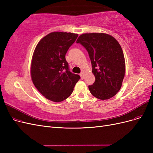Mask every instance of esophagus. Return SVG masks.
Returning <instances> with one entry per match:
<instances>
[{
    "label": "esophagus",
    "mask_w": 153,
    "mask_h": 153,
    "mask_svg": "<svg viewBox=\"0 0 153 153\" xmlns=\"http://www.w3.org/2000/svg\"><path fill=\"white\" fill-rule=\"evenodd\" d=\"M80 76H81L82 79H84V75H85V73H84V72H82V73L80 74Z\"/></svg>",
    "instance_id": "34e87169"
}]
</instances>
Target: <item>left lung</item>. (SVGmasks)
<instances>
[{
    "label": "left lung",
    "instance_id": "left-lung-1",
    "mask_svg": "<svg viewBox=\"0 0 153 153\" xmlns=\"http://www.w3.org/2000/svg\"><path fill=\"white\" fill-rule=\"evenodd\" d=\"M77 43L87 51L95 76L89 85L91 93L101 100H108L121 89L125 74V61L121 45L112 36L104 33L84 34Z\"/></svg>",
    "mask_w": 153,
    "mask_h": 153
}]
</instances>
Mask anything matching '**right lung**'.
<instances>
[{"instance_id":"add662e5","label":"right lung","mask_w":153,"mask_h":153,"mask_svg":"<svg viewBox=\"0 0 153 153\" xmlns=\"http://www.w3.org/2000/svg\"><path fill=\"white\" fill-rule=\"evenodd\" d=\"M78 36L71 32H51L35 48L30 69L32 82L41 94L54 102L68 98L80 78L69 71L65 58Z\"/></svg>"}]
</instances>
